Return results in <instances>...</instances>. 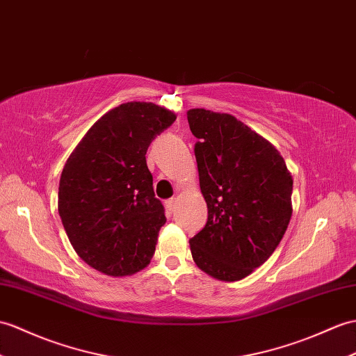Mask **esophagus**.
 Returning <instances> with one entry per match:
<instances>
[{"instance_id": "obj_1", "label": "esophagus", "mask_w": 356, "mask_h": 356, "mask_svg": "<svg viewBox=\"0 0 356 356\" xmlns=\"http://www.w3.org/2000/svg\"><path fill=\"white\" fill-rule=\"evenodd\" d=\"M175 203H176V198H168L167 202H165V206H167V209L171 212L175 209Z\"/></svg>"}]
</instances>
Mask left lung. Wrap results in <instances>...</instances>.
I'll return each instance as SVG.
<instances>
[{"label": "left lung", "mask_w": 356, "mask_h": 356, "mask_svg": "<svg viewBox=\"0 0 356 356\" xmlns=\"http://www.w3.org/2000/svg\"><path fill=\"white\" fill-rule=\"evenodd\" d=\"M194 153L208 221L189 239L209 276L235 282L276 250L291 220L293 179L267 139L229 113L191 109Z\"/></svg>", "instance_id": "1"}]
</instances>
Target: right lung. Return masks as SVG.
<instances>
[{"label":"right lung","instance_id":"right-lung-1","mask_svg":"<svg viewBox=\"0 0 356 356\" xmlns=\"http://www.w3.org/2000/svg\"><path fill=\"white\" fill-rule=\"evenodd\" d=\"M176 115L131 102L109 111L66 161L59 216L74 250L107 276H130L150 264L165 209L154 197L145 153Z\"/></svg>","mask_w":356,"mask_h":356}]
</instances>
